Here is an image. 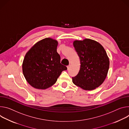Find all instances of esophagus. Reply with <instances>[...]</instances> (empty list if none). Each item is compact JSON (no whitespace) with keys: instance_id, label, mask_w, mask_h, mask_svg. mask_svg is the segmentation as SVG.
I'll return each instance as SVG.
<instances>
[{"instance_id":"1","label":"esophagus","mask_w":129,"mask_h":129,"mask_svg":"<svg viewBox=\"0 0 129 129\" xmlns=\"http://www.w3.org/2000/svg\"><path fill=\"white\" fill-rule=\"evenodd\" d=\"M70 65H69V66H67V69H68V70H69V69H70Z\"/></svg>"}]
</instances>
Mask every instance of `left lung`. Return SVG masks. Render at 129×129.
<instances>
[{
  "instance_id": "8db88e82",
  "label": "left lung",
  "mask_w": 129,
  "mask_h": 129,
  "mask_svg": "<svg viewBox=\"0 0 129 129\" xmlns=\"http://www.w3.org/2000/svg\"><path fill=\"white\" fill-rule=\"evenodd\" d=\"M73 46L79 57L80 67L72 81L85 90H94L107 77L110 65L107 53L99 43L90 39L75 40Z\"/></svg>"
}]
</instances>
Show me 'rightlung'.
Wrapping results in <instances>:
<instances>
[{
    "instance_id": "add662e5",
    "label": "right lung",
    "mask_w": 129,
    "mask_h": 129,
    "mask_svg": "<svg viewBox=\"0 0 129 129\" xmlns=\"http://www.w3.org/2000/svg\"><path fill=\"white\" fill-rule=\"evenodd\" d=\"M58 42L50 38L42 39L28 51L23 59V75L31 86L46 89L53 85L66 66L60 63L57 52Z\"/></svg>"
}]
</instances>
